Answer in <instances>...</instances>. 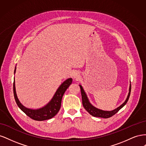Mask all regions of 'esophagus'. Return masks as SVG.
<instances>
[{
	"mask_svg": "<svg viewBox=\"0 0 146 146\" xmlns=\"http://www.w3.org/2000/svg\"><path fill=\"white\" fill-rule=\"evenodd\" d=\"M80 76V74L78 72H74L72 73V77L74 78H78Z\"/></svg>",
	"mask_w": 146,
	"mask_h": 146,
	"instance_id": "obj_1",
	"label": "esophagus"
}]
</instances>
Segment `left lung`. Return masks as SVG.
<instances>
[{"label":"left lung","instance_id":"obj_1","mask_svg":"<svg viewBox=\"0 0 146 146\" xmlns=\"http://www.w3.org/2000/svg\"><path fill=\"white\" fill-rule=\"evenodd\" d=\"M79 86L80 88V90H81V94H82V104L83 107L85 108V109L86 110V111L89 113L91 115L94 117H102V118H108L111 117L112 116L114 115L117 112H118L119 110H120L123 106H124L127 101L129 100V97L130 95V92H131V84H130V87H129V94H128V96L127 97V99L125 100L124 102H123L121 105L119 106V107L117 108L114 109L113 110H111V111H104V110L99 109L98 108L95 107L94 106L92 105L88 99V96L86 94L85 91H84L83 88L81 85H79Z\"/></svg>","mask_w":146,"mask_h":146}]
</instances>
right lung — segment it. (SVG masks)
<instances>
[{
    "instance_id": "add662e5",
    "label": "right lung",
    "mask_w": 146,
    "mask_h": 146,
    "mask_svg": "<svg viewBox=\"0 0 146 146\" xmlns=\"http://www.w3.org/2000/svg\"><path fill=\"white\" fill-rule=\"evenodd\" d=\"M16 66H15L14 74L16 73ZM72 82V78H69L61 84L59 88L56 91L55 94L53 96L52 99L48 102L45 106L38 109H31L25 107L22 104L19 100L16 94V87H15V79L14 78V83H13V92L16 100V102L19 108L27 115L34 119L35 121H45L54 117L58 113L61 107V100L66 90L68 89L70 84Z\"/></svg>"
}]
</instances>
